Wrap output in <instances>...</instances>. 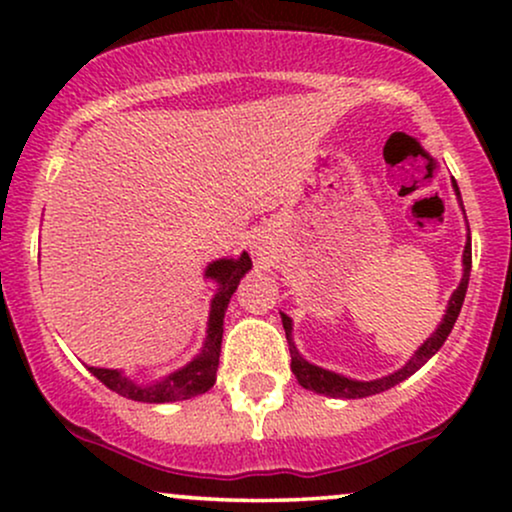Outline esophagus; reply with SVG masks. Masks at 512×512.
<instances>
[{
    "mask_svg": "<svg viewBox=\"0 0 512 512\" xmlns=\"http://www.w3.org/2000/svg\"><path fill=\"white\" fill-rule=\"evenodd\" d=\"M252 252H255V255H257V257H260V255H262V252H264V250H262V245H255V248H252Z\"/></svg>",
    "mask_w": 512,
    "mask_h": 512,
    "instance_id": "1",
    "label": "esophagus"
}]
</instances>
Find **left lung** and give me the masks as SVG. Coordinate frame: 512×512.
<instances>
[{
    "instance_id": "8db88e82",
    "label": "left lung",
    "mask_w": 512,
    "mask_h": 512,
    "mask_svg": "<svg viewBox=\"0 0 512 512\" xmlns=\"http://www.w3.org/2000/svg\"><path fill=\"white\" fill-rule=\"evenodd\" d=\"M452 187H455V195L460 197V187H457L455 180H452ZM460 204H462V197H460ZM462 267H464L462 269V281H460V286L452 291V296L448 301V310H445V315H443V320H440L438 330L433 332L431 337H428L426 342L414 351V356H411L402 368L395 370L392 375H385V378H378V380H351V378H344V375H339V373H332V370H325V368L313 366V363L305 361V358L298 354L296 344H293V339H291V330H293L291 317L281 313V322H284L286 339H289L291 370H293V375H296L298 385H303L305 390L317 392V395L342 397V399H361V397H370V395H378V392L390 390V387H395V385L402 383V380H407L409 375H414L416 370L424 366L428 358L436 356V351L445 344V339H448V334L452 332V325H455L457 315H460V310H462L464 293H467V284H469V272H472V238H469V236H467V243H464Z\"/></svg>"
}]
</instances>
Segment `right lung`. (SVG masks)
<instances>
[{"mask_svg":"<svg viewBox=\"0 0 512 512\" xmlns=\"http://www.w3.org/2000/svg\"><path fill=\"white\" fill-rule=\"evenodd\" d=\"M252 267L250 255L243 252L238 260H216L207 267L204 276L214 279L219 284V291L211 298V310H209V327H207V339H204L202 351L187 363L185 368L175 370L168 378L156 380V383L139 385L134 380H129L122 370L115 368H93L88 366L93 375H96L108 390L117 392V395L134 399V402H146V404H163V402H180V399H190L211 390L216 383V368H219V356H221V337H223V315H226L228 301L236 293L240 279L245 272Z\"/></svg>","mask_w":512,"mask_h":512,"instance_id":"right-lung-1","label":"right lung"}]
</instances>
